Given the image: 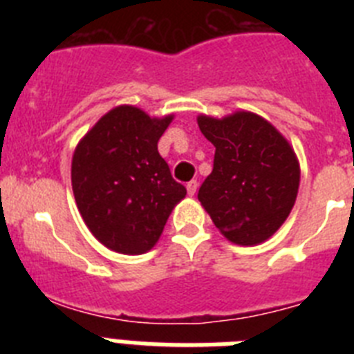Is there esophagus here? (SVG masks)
Here are the masks:
<instances>
[{
	"label": "esophagus",
	"mask_w": 354,
	"mask_h": 354,
	"mask_svg": "<svg viewBox=\"0 0 354 354\" xmlns=\"http://www.w3.org/2000/svg\"><path fill=\"white\" fill-rule=\"evenodd\" d=\"M186 189H187V195L193 196L196 193V189H198V183H196V180H189V183L186 184Z\"/></svg>",
	"instance_id": "1"
}]
</instances>
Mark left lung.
Returning a JSON list of instances; mask_svg holds the SVG:
<instances>
[{"label": "left lung", "mask_w": 354, "mask_h": 354, "mask_svg": "<svg viewBox=\"0 0 354 354\" xmlns=\"http://www.w3.org/2000/svg\"><path fill=\"white\" fill-rule=\"evenodd\" d=\"M196 122L216 147L211 175L198 189L200 204L236 245L270 239L298 196L299 162L292 147L270 122L250 111L225 118L200 115Z\"/></svg>", "instance_id": "1"}]
</instances>
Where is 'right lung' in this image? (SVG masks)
I'll return each instance as SVG.
<instances>
[{"instance_id":"1","label":"right lung","mask_w":354,"mask_h":354,"mask_svg":"<svg viewBox=\"0 0 354 354\" xmlns=\"http://www.w3.org/2000/svg\"><path fill=\"white\" fill-rule=\"evenodd\" d=\"M171 118L117 106L77 143L72 192L84 223L106 248L126 255L149 252L186 196L158 152Z\"/></svg>"}]
</instances>
